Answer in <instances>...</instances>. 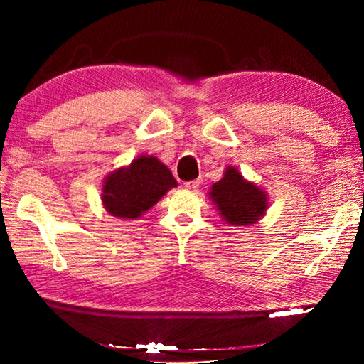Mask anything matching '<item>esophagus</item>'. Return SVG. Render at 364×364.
<instances>
[{
	"label": "esophagus",
	"instance_id": "34e87169",
	"mask_svg": "<svg viewBox=\"0 0 364 364\" xmlns=\"http://www.w3.org/2000/svg\"><path fill=\"white\" fill-rule=\"evenodd\" d=\"M200 184H202V181H200V180H192V181L184 183V188L189 189V191H194V189L200 188Z\"/></svg>",
	"mask_w": 364,
	"mask_h": 364
}]
</instances>
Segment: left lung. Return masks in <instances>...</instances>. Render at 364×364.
<instances>
[{"mask_svg":"<svg viewBox=\"0 0 364 364\" xmlns=\"http://www.w3.org/2000/svg\"><path fill=\"white\" fill-rule=\"evenodd\" d=\"M208 198L222 220L233 227H249L261 220L269 208L267 192L257 183L245 180L237 167L228 166L223 176L214 183Z\"/></svg>","mask_w":364,"mask_h":364,"instance_id":"obj_1","label":"left lung"}]
</instances>
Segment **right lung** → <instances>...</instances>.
<instances>
[{"mask_svg":"<svg viewBox=\"0 0 364 364\" xmlns=\"http://www.w3.org/2000/svg\"><path fill=\"white\" fill-rule=\"evenodd\" d=\"M176 186L178 183L166 164L151 154H139L128 166L105 176L102 203L114 218L136 220Z\"/></svg>","mask_w":364,"mask_h":364,"instance_id":"obj_1","label":"right lung"}]
</instances>
